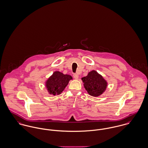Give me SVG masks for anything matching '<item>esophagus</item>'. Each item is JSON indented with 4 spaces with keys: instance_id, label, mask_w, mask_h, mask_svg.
<instances>
[{
    "instance_id": "34e87169",
    "label": "esophagus",
    "mask_w": 148,
    "mask_h": 148,
    "mask_svg": "<svg viewBox=\"0 0 148 148\" xmlns=\"http://www.w3.org/2000/svg\"><path fill=\"white\" fill-rule=\"evenodd\" d=\"M73 77H74V78L75 79H78V78H79V75H78V74H74Z\"/></svg>"
}]
</instances>
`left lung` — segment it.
<instances>
[{"mask_svg":"<svg viewBox=\"0 0 148 148\" xmlns=\"http://www.w3.org/2000/svg\"><path fill=\"white\" fill-rule=\"evenodd\" d=\"M83 86L88 93L93 97L101 95L106 90L108 82L101 75L95 70H92L86 77L82 78Z\"/></svg>","mask_w":148,"mask_h":148,"instance_id":"1","label":"left lung"}]
</instances>
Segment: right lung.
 Returning <instances> with one entry per match:
<instances>
[{"mask_svg":"<svg viewBox=\"0 0 148 148\" xmlns=\"http://www.w3.org/2000/svg\"><path fill=\"white\" fill-rule=\"evenodd\" d=\"M72 79L73 77L71 75L56 71L46 80V89L50 95H60L68 84L69 81Z\"/></svg>","mask_w":148,"mask_h":148,"instance_id":"add662e5","label":"right lung"}]
</instances>
